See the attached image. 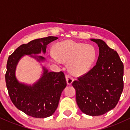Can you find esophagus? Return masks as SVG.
<instances>
[{
	"label": "esophagus",
	"mask_w": 130,
	"mask_h": 130,
	"mask_svg": "<svg viewBox=\"0 0 130 130\" xmlns=\"http://www.w3.org/2000/svg\"><path fill=\"white\" fill-rule=\"evenodd\" d=\"M66 80L67 82V84L68 85H71V83H73V82L74 81V78L71 76H70V75H66Z\"/></svg>",
	"instance_id": "1"
}]
</instances>
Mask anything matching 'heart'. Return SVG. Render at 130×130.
Returning a JSON list of instances; mask_svg holds the SVG:
<instances>
[{"mask_svg":"<svg viewBox=\"0 0 130 130\" xmlns=\"http://www.w3.org/2000/svg\"><path fill=\"white\" fill-rule=\"evenodd\" d=\"M54 53H51L52 62L60 63L68 62V70L75 75L88 73L96 60V52L91 45L67 39L57 42L54 47Z\"/></svg>","mask_w":130,"mask_h":130,"instance_id":"1","label":"heart"}]
</instances>
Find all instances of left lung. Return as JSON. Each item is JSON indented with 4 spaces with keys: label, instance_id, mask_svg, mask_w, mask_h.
<instances>
[{
    "label": "left lung",
    "instance_id": "1",
    "mask_svg": "<svg viewBox=\"0 0 130 130\" xmlns=\"http://www.w3.org/2000/svg\"><path fill=\"white\" fill-rule=\"evenodd\" d=\"M99 47L96 65L72 85L76 101L85 114L100 116L114 109L124 89V65L117 52L100 39H91Z\"/></svg>",
    "mask_w": 130,
    "mask_h": 130
}]
</instances>
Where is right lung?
I'll use <instances>...</instances> for the list:
<instances>
[{"instance_id": "obj_1", "label": "right lung", "mask_w": 130, "mask_h": 130, "mask_svg": "<svg viewBox=\"0 0 130 130\" xmlns=\"http://www.w3.org/2000/svg\"><path fill=\"white\" fill-rule=\"evenodd\" d=\"M57 39L51 36L34 39L21 45L8 57L5 81L9 97L18 109L32 117L45 118L55 113L62 92L67 86L65 74L62 71L49 72L42 67L41 77L31 86L18 81L15 74L16 67L24 55H30L38 62L44 61V57L31 55H38L41 51L45 54L47 45Z\"/></svg>"}]
</instances>
